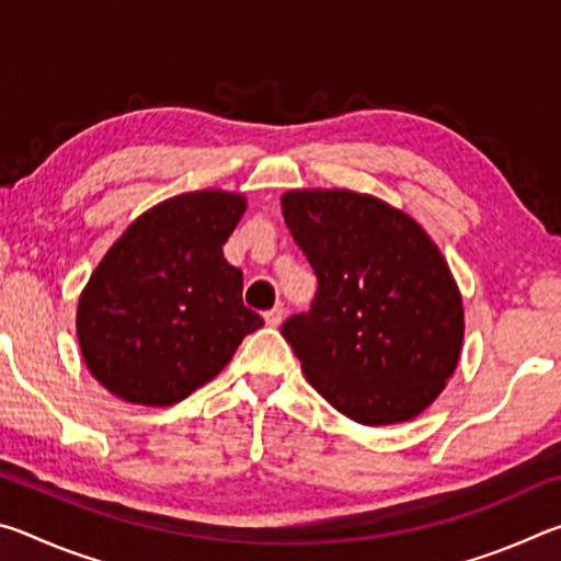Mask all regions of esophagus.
I'll return each mask as SVG.
<instances>
[{
    "mask_svg": "<svg viewBox=\"0 0 561 561\" xmlns=\"http://www.w3.org/2000/svg\"><path fill=\"white\" fill-rule=\"evenodd\" d=\"M282 319H284V309L282 307H274L270 311H264V321H267V327H272V329L279 327Z\"/></svg>",
    "mask_w": 561,
    "mask_h": 561,
    "instance_id": "1",
    "label": "esophagus"
}]
</instances>
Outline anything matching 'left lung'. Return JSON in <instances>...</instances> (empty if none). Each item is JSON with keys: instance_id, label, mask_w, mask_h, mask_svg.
I'll list each match as a JSON object with an SVG mask.
<instances>
[{"instance_id": "1", "label": "left lung", "mask_w": 561, "mask_h": 561, "mask_svg": "<svg viewBox=\"0 0 561 561\" xmlns=\"http://www.w3.org/2000/svg\"><path fill=\"white\" fill-rule=\"evenodd\" d=\"M294 242L319 279L309 314L282 327L307 381L360 425L413 421L460 360L462 297L438 244L368 193L282 195Z\"/></svg>"}]
</instances>
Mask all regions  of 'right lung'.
I'll return each instance as SVG.
<instances>
[{"instance_id":"obj_1","label":"right lung","mask_w":561,"mask_h":561,"mask_svg":"<svg viewBox=\"0 0 561 561\" xmlns=\"http://www.w3.org/2000/svg\"><path fill=\"white\" fill-rule=\"evenodd\" d=\"M247 197L195 190L136 217L83 287L76 336L91 376L126 403L173 405L222 371L264 319L242 304L222 244Z\"/></svg>"}]
</instances>
